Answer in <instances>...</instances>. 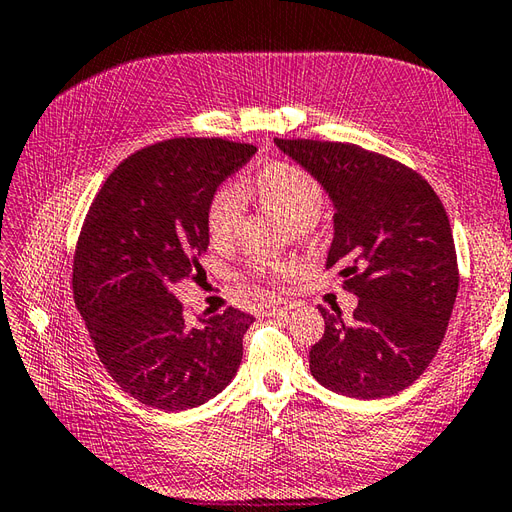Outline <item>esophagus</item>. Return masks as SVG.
I'll return each instance as SVG.
<instances>
[{
	"mask_svg": "<svg viewBox=\"0 0 512 512\" xmlns=\"http://www.w3.org/2000/svg\"><path fill=\"white\" fill-rule=\"evenodd\" d=\"M264 308L268 314H284V312L295 308V303L286 301V299H270V301H266Z\"/></svg>",
	"mask_w": 512,
	"mask_h": 512,
	"instance_id": "obj_1",
	"label": "esophagus"
}]
</instances>
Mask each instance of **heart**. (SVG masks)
Listing matches in <instances>:
<instances>
[{"label": "heart", "instance_id": "1", "mask_svg": "<svg viewBox=\"0 0 512 512\" xmlns=\"http://www.w3.org/2000/svg\"><path fill=\"white\" fill-rule=\"evenodd\" d=\"M253 191L268 209L290 217L292 231L299 237H312L323 226V189L314 173L292 162H270L257 171L253 178ZM244 213V195L235 184L217 187L206 204V233L215 246H226L237 235ZM299 262L295 257L264 259L246 268V275L268 284H284L297 273Z\"/></svg>", "mask_w": 512, "mask_h": 512}]
</instances>
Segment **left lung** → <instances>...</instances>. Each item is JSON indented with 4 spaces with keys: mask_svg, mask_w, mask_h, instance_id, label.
<instances>
[{
    "mask_svg": "<svg viewBox=\"0 0 512 512\" xmlns=\"http://www.w3.org/2000/svg\"><path fill=\"white\" fill-rule=\"evenodd\" d=\"M334 202L328 268L358 306L350 321L319 306L325 332L310 372L336 394L394 396L422 376L449 328L460 270L447 211L402 162L354 143L275 138Z\"/></svg>",
    "mask_w": 512,
    "mask_h": 512,
    "instance_id": "left-lung-1",
    "label": "left lung"
}]
</instances>
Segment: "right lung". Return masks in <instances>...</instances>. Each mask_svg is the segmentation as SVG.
Instances as JSON below:
<instances>
[{
  "label": "right lung",
  "instance_id": "1",
  "mask_svg": "<svg viewBox=\"0 0 512 512\" xmlns=\"http://www.w3.org/2000/svg\"><path fill=\"white\" fill-rule=\"evenodd\" d=\"M257 151L226 138H169L134 151L92 200L74 248L72 292L96 356L147 407H198L231 383L250 314L228 306L191 325L171 284L209 246L211 193Z\"/></svg>",
  "mask_w": 512,
  "mask_h": 512
}]
</instances>
